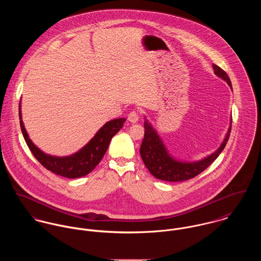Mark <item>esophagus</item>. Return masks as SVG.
Returning a JSON list of instances; mask_svg holds the SVG:
<instances>
[{
	"instance_id": "34e87169",
	"label": "esophagus",
	"mask_w": 261,
	"mask_h": 261,
	"mask_svg": "<svg viewBox=\"0 0 261 261\" xmlns=\"http://www.w3.org/2000/svg\"><path fill=\"white\" fill-rule=\"evenodd\" d=\"M128 120H129V122H131V123H133V124L137 123V122L139 121L138 113H137L136 111H132V112H130V113L128 114Z\"/></svg>"
}]
</instances>
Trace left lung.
I'll return each mask as SVG.
<instances>
[{
	"label": "left lung",
	"mask_w": 261,
	"mask_h": 261,
	"mask_svg": "<svg viewBox=\"0 0 261 261\" xmlns=\"http://www.w3.org/2000/svg\"><path fill=\"white\" fill-rule=\"evenodd\" d=\"M213 70L215 75L224 80L232 89L231 82L226 72L215 64H213ZM144 128V139L140 147V155L146 168L157 179L168 182H180L194 178L198 174L201 173L219 156L229 139L231 122L223 142L217 148V150L202 159L193 162L177 160L171 156L157 131L146 118Z\"/></svg>",
	"instance_id": "8db88e82"
}]
</instances>
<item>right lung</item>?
<instances>
[{
    "instance_id": "obj_1",
    "label": "right lung",
    "mask_w": 261,
    "mask_h": 261,
    "mask_svg": "<svg viewBox=\"0 0 261 261\" xmlns=\"http://www.w3.org/2000/svg\"><path fill=\"white\" fill-rule=\"evenodd\" d=\"M20 125L23 136L35 158L49 171L66 178H79L90 173L105 155L112 137L123 127L125 118L108 121L82 149L70 156H52L40 150L32 142L22 120L21 101L19 104Z\"/></svg>"
}]
</instances>
